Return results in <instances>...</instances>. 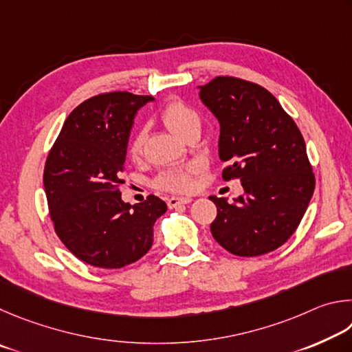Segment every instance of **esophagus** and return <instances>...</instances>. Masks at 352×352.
<instances>
[{
  "label": "esophagus",
  "mask_w": 352,
  "mask_h": 352,
  "mask_svg": "<svg viewBox=\"0 0 352 352\" xmlns=\"http://www.w3.org/2000/svg\"><path fill=\"white\" fill-rule=\"evenodd\" d=\"M192 198H177V196H171V198L166 201V204H168L170 208H176L182 204H188V202H192Z\"/></svg>",
  "instance_id": "34e87169"
}]
</instances>
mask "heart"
Listing matches in <instances>:
<instances>
[{
	"label": "heart",
	"mask_w": 352,
	"mask_h": 352,
	"mask_svg": "<svg viewBox=\"0 0 352 352\" xmlns=\"http://www.w3.org/2000/svg\"><path fill=\"white\" fill-rule=\"evenodd\" d=\"M164 125L179 138H186L188 133L201 128V119L196 111L181 100H173L160 113ZM144 148V135L134 133L128 140L126 154L129 159H139ZM154 186L166 192L184 193L193 187V168L182 170H165L154 181Z\"/></svg>",
	"instance_id": "1"
}]
</instances>
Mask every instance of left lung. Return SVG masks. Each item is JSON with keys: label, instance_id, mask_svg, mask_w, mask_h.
<instances>
[{"label": "left lung", "instance_id": "left-lung-1", "mask_svg": "<svg viewBox=\"0 0 352 352\" xmlns=\"http://www.w3.org/2000/svg\"><path fill=\"white\" fill-rule=\"evenodd\" d=\"M199 97L221 125L223 179H239L245 192L233 204L210 196L212 235L233 255L269 254L294 235L316 188L303 135L280 102L248 80L218 76Z\"/></svg>", "mask_w": 352, "mask_h": 352}]
</instances>
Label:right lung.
Listing matches in <instances>:
<instances>
[{"mask_svg": "<svg viewBox=\"0 0 352 352\" xmlns=\"http://www.w3.org/2000/svg\"><path fill=\"white\" fill-rule=\"evenodd\" d=\"M151 96L128 91L88 98L67 116L45 164V192L54 230L65 248L94 267L120 269L153 245V227L166 212L157 196L125 204L126 145L134 117Z\"/></svg>", "mask_w": 352, "mask_h": 352, "instance_id": "add662e5", "label": "right lung"}]
</instances>
